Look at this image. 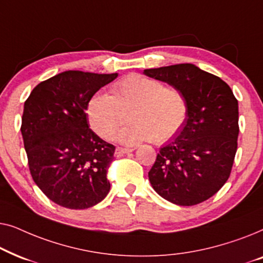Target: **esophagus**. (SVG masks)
<instances>
[{"label":"esophagus","mask_w":263,"mask_h":263,"mask_svg":"<svg viewBox=\"0 0 263 263\" xmlns=\"http://www.w3.org/2000/svg\"><path fill=\"white\" fill-rule=\"evenodd\" d=\"M134 149L132 148H123V147H117L116 148V156H123V154H127V153H130L133 152Z\"/></svg>","instance_id":"obj_1"}]
</instances>
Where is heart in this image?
Here are the masks:
<instances>
[{
    "label": "heart",
    "instance_id": "heart-1",
    "mask_svg": "<svg viewBox=\"0 0 263 263\" xmlns=\"http://www.w3.org/2000/svg\"><path fill=\"white\" fill-rule=\"evenodd\" d=\"M111 93H96L86 107L89 124L102 138H111L127 114L130 122L115 135L124 145L152 139L157 143L166 142L178 134L186 121L184 95L154 79L128 75L111 87Z\"/></svg>",
    "mask_w": 263,
    "mask_h": 263
}]
</instances>
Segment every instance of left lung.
<instances>
[{"label":"left lung","instance_id":"left-lung-1","mask_svg":"<svg viewBox=\"0 0 263 263\" xmlns=\"http://www.w3.org/2000/svg\"><path fill=\"white\" fill-rule=\"evenodd\" d=\"M146 77L178 88L188 103L183 128L158 153L148 172L163 199L194 206L213 196L231 174L238 138V102L220 78L195 64L145 69Z\"/></svg>","mask_w":263,"mask_h":263}]
</instances>
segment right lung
Returning <instances> with one entry per match:
<instances>
[{"label":"right lung","mask_w":263,"mask_h":263,"mask_svg":"<svg viewBox=\"0 0 263 263\" xmlns=\"http://www.w3.org/2000/svg\"><path fill=\"white\" fill-rule=\"evenodd\" d=\"M118 77L67 70L33 88L21 134L32 178L53 202L70 210L96 206L110 192L115 146L89 129V98Z\"/></svg>","instance_id":"1"}]
</instances>
